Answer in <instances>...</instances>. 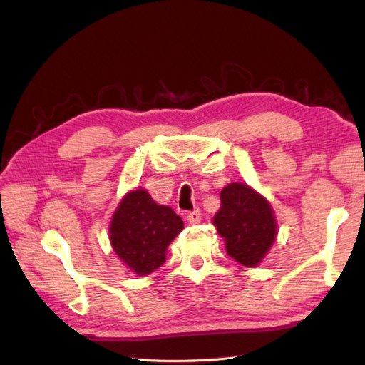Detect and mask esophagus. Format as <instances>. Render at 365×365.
Listing matches in <instances>:
<instances>
[{
  "label": "esophagus",
  "instance_id": "34e87169",
  "mask_svg": "<svg viewBox=\"0 0 365 365\" xmlns=\"http://www.w3.org/2000/svg\"><path fill=\"white\" fill-rule=\"evenodd\" d=\"M187 220L190 224H199L202 221V213H200V210H192L187 215Z\"/></svg>",
  "mask_w": 365,
  "mask_h": 365
}]
</instances>
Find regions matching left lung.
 Returning <instances> with one entry per match:
<instances>
[{"label":"left lung","instance_id":"8db88e82","mask_svg":"<svg viewBox=\"0 0 365 365\" xmlns=\"http://www.w3.org/2000/svg\"><path fill=\"white\" fill-rule=\"evenodd\" d=\"M213 224L226 240V251L245 267H255L276 238V220L265 197L247 185L230 183L221 191Z\"/></svg>","mask_w":365,"mask_h":365}]
</instances>
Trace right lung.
Returning a JSON list of instances; mask_svg holds the SVG:
<instances>
[{
  "label": "right lung",
  "mask_w": 365,
  "mask_h": 365,
  "mask_svg": "<svg viewBox=\"0 0 365 365\" xmlns=\"http://www.w3.org/2000/svg\"><path fill=\"white\" fill-rule=\"evenodd\" d=\"M183 221L170 207L158 205L144 190L131 191L115 210L110 237L115 254L139 276L158 269L168 245L180 234Z\"/></svg>",
  "instance_id": "right-lung-1"
}]
</instances>
